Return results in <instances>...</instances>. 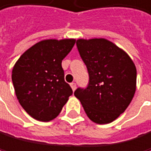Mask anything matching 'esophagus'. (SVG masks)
Wrapping results in <instances>:
<instances>
[{
    "instance_id": "esophagus-1",
    "label": "esophagus",
    "mask_w": 151,
    "mask_h": 151,
    "mask_svg": "<svg viewBox=\"0 0 151 151\" xmlns=\"http://www.w3.org/2000/svg\"><path fill=\"white\" fill-rule=\"evenodd\" d=\"M70 86H71L72 90L74 91L75 89H76V83H70Z\"/></svg>"
}]
</instances>
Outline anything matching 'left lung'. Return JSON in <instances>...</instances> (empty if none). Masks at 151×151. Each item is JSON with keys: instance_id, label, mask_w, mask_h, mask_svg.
Listing matches in <instances>:
<instances>
[{"instance_id": "8db88e82", "label": "left lung", "mask_w": 151, "mask_h": 151, "mask_svg": "<svg viewBox=\"0 0 151 151\" xmlns=\"http://www.w3.org/2000/svg\"><path fill=\"white\" fill-rule=\"evenodd\" d=\"M80 56L86 65V87L74 92L92 121L106 124L126 110L135 93L136 68L129 55L103 38L79 39Z\"/></svg>"}]
</instances>
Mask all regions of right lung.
I'll return each instance as SVG.
<instances>
[{
    "instance_id": "obj_1",
    "label": "right lung",
    "mask_w": 151,
    "mask_h": 151,
    "mask_svg": "<svg viewBox=\"0 0 151 151\" xmlns=\"http://www.w3.org/2000/svg\"><path fill=\"white\" fill-rule=\"evenodd\" d=\"M75 39H47L36 43L14 65L12 82L19 102L36 120L56 117L73 91L65 82L62 60Z\"/></svg>"
}]
</instances>
